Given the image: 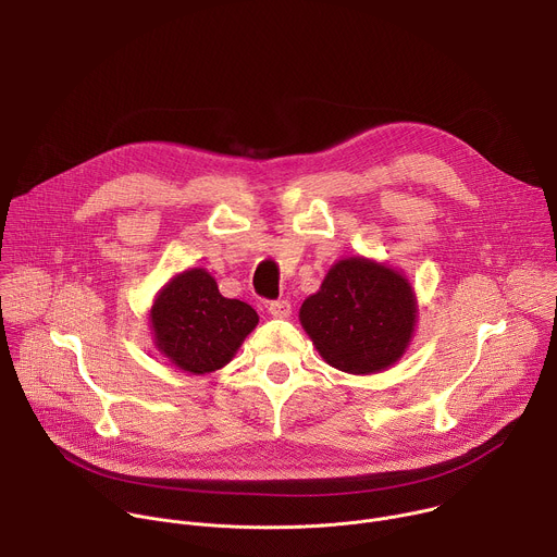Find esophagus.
I'll use <instances>...</instances> for the list:
<instances>
[{
  "mask_svg": "<svg viewBox=\"0 0 557 557\" xmlns=\"http://www.w3.org/2000/svg\"><path fill=\"white\" fill-rule=\"evenodd\" d=\"M267 310H269L271 317H275V320H286V317H290V312H293L290 301H286V299L271 301V304L267 306Z\"/></svg>",
  "mask_w": 557,
  "mask_h": 557,
  "instance_id": "1",
  "label": "esophagus"
}]
</instances>
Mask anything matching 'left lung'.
Masks as SVG:
<instances>
[{"label":"left lung","instance_id":"1","mask_svg":"<svg viewBox=\"0 0 557 557\" xmlns=\"http://www.w3.org/2000/svg\"><path fill=\"white\" fill-rule=\"evenodd\" d=\"M417 317L408 277L363 256L335 262L320 290L299 308V324L317 352L348 374H374L399 361L414 337Z\"/></svg>","mask_w":557,"mask_h":557}]
</instances>
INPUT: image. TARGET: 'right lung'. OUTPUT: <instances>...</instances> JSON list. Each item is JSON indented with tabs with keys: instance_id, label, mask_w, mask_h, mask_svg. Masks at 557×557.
Here are the masks:
<instances>
[{
	"instance_id": "1",
	"label": "right lung",
	"mask_w": 557,
	"mask_h": 557,
	"mask_svg": "<svg viewBox=\"0 0 557 557\" xmlns=\"http://www.w3.org/2000/svg\"><path fill=\"white\" fill-rule=\"evenodd\" d=\"M258 322L260 317L249 304L222 297L205 269L174 275L149 308L156 350L187 374L224 368Z\"/></svg>"
}]
</instances>
